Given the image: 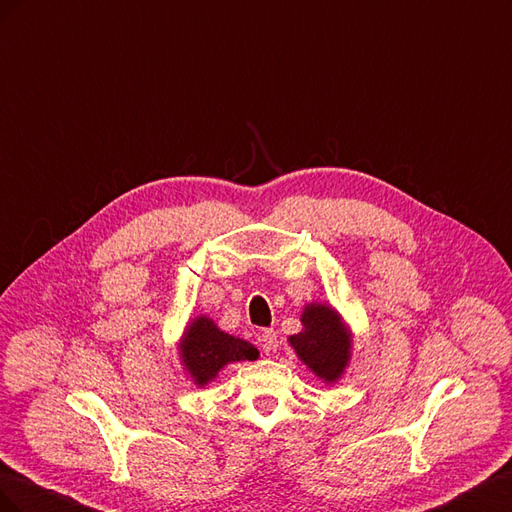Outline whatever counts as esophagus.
<instances>
[{
  "instance_id": "esophagus-1",
  "label": "esophagus",
  "mask_w": 512,
  "mask_h": 512,
  "mask_svg": "<svg viewBox=\"0 0 512 512\" xmlns=\"http://www.w3.org/2000/svg\"><path fill=\"white\" fill-rule=\"evenodd\" d=\"M259 341H261V347H264L266 352H276V347H279V339H276V332L270 330V328L261 330Z\"/></svg>"
}]
</instances>
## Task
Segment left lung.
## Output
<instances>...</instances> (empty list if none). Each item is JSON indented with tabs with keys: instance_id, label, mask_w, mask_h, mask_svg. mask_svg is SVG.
<instances>
[{
	"instance_id": "obj_1",
	"label": "left lung",
	"mask_w": 512,
	"mask_h": 512,
	"mask_svg": "<svg viewBox=\"0 0 512 512\" xmlns=\"http://www.w3.org/2000/svg\"><path fill=\"white\" fill-rule=\"evenodd\" d=\"M302 330L287 337L289 347L321 384H339L352 362L354 332L328 302H306L300 313Z\"/></svg>"
}]
</instances>
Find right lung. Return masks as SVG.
<instances>
[{
  "instance_id": "add662e5",
  "label": "right lung",
  "mask_w": 512,
  "mask_h": 512,
  "mask_svg": "<svg viewBox=\"0 0 512 512\" xmlns=\"http://www.w3.org/2000/svg\"><path fill=\"white\" fill-rule=\"evenodd\" d=\"M257 358L259 349L253 343L221 330L210 315L188 319L178 341L180 367L197 388H208L227 364Z\"/></svg>"
}]
</instances>
